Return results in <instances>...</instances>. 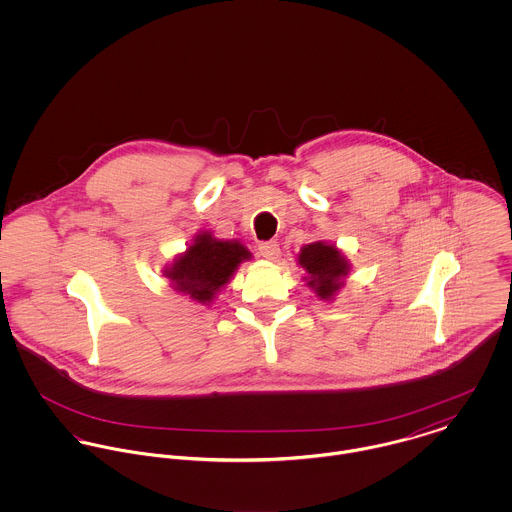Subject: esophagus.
Returning <instances> with one entry per match:
<instances>
[{"label":"esophagus","instance_id":"obj_1","mask_svg":"<svg viewBox=\"0 0 512 512\" xmlns=\"http://www.w3.org/2000/svg\"><path fill=\"white\" fill-rule=\"evenodd\" d=\"M258 250H260V254H262L266 260H276V258L280 256V246H278V242H274V240L262 242V244L258 246Z\"/></svg>","mask_w":512,"mask_h":512}]
</instances>
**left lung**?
Wrapping results in <instances>:
<instances>
[{
  "label": "left lung",
  "mask_w": 512,
  "mask_h": 512,
  "mask_svg": "<svg viewBox=\"0 0 512 512\" xmlns=\"http://www.w3.org/2000/svg\"><path fill=\"white\" fill-rule=\"evenodd\" d=\"M297 262L307 274L303 278L307 282L305 286L325 301H333L351 272V264L343 252L335 244H327L323 240L305 244L297 254Z\"/></svg>",
  "instance_id": "left-lung-1"
}]
</instances>
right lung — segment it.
Listing matches in <instances>:
<instances>
[{"instance_id":"1","label":"right lung","mask_w":512,"mask_h":512,"mask_svg":"<svg viewBox=\"0 0 512 512\" xmlns=\"http://www.w3.org/2000/svg\"><path fill=\"white\" fill-rule=\"evenodd\" d=\"M250 258V250L240 240H220L209 230H201L189 248L165 268V278L175 292L209 305L238 266Z\"/></svg>"}]
</instances>
